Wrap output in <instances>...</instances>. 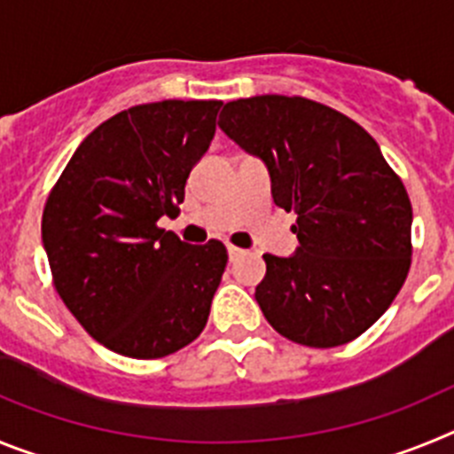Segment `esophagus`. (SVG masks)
<instances>
[{"label": "esophagus", "mask_w": 454, "mask_h": 454, "mask_svg": "<svg viewBox=\"0 0 454 454\" xmlns=\"http://www.w3.org/2000/svg\"><path fill=\"white\" fill-rule=\"evenodd\" d=\"M227 252H230L231 262H234V259H239L240 254H246V250H240V247H236V246H227Z\"/></svg>", "instance_id": "obj_1"}]
</instances>
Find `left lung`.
I'll return each instance as SVG.
<instances>
[{
  "label": "left lung",
  "instance_id": "8db88e82",
  "mask_svg": "<svg viewBox=\"0 0 454 454\" xmlns=\"http://www.w3.org/2000/svg\"><path fill=\"white\" fill-rule=\"evenodd\" d=\"M220 129L268 166L272 200L295 211L300 247L263 254L254 298L268 323L309 348L350 343L391 307L411 266V202L372 136L307 98L227 102Z\"/></svg>",
  "mask_w": 454,
  "mask_h": 454
}]
</instances>
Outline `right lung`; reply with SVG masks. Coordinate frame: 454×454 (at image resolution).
Here are the masks:
<instances>
[{"instance_id": "1", "label": "right lung", "mask_w": 454, "mask_h": 454, "mask_svg": "<svg viewBox=\"0 0 454 454\" xmlns=\"http://www.w3.org/2000/svg\"><path fill=\"white\" fill-rule=\"evenodd\" d=\"M215 99H163L120 111L67 161L43 211L54 286L104 348L159 359L202 334L227 266L211 239L188 246L159 227L215 134Z\"/></svg>"}]
</instances>
